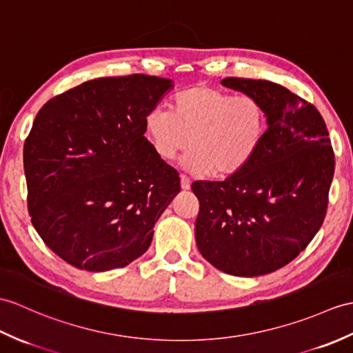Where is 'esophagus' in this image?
Wrapping results in <instances>:
<instances>
[{
	"label": "esophagus",
	"instance_id": "1",
	"mask_svg": "<svg viewBox=\"0 0 353 353\" xmlns=\"http://www.w3.org/2000/svg\"><path fill=\"white\" fill-rule=\"evenodd\" d=\"M180 186H182L183 191H188L191 188V180L182 174V176H180Z\"/></svg>",
	"mask_w": 353,
	"mask_h": 353
}]
</instances>
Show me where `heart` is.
<instances>
[{
  "label": "heart",
  "mask_w": 353,
  "mask_h": 353,
  "mask_svg": "<svg viewBox=\"0 0 353 353\" xmlns=\"http://www.w3.org/2000/svg\"><path fill=\"white\" fill-rule=\"evenodd\" d=\"M145 134L159 158L171 161L188 145L183 167L195 174L230 177L259 153L268 130L263 103L208 85H194L174 96L171 111L153 108Z\"/></svg>",
  "instance_id": "1"
}]
</instances>
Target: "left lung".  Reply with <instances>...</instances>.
<instances>
[{"label":"left lung","mask_w":353,"mask_h":353,"mask_svg":"<svg viewBox=\"0 0 353 353\" xmlns=\"http://www.w3.org/2000/svg\"><path fill=\"white\" fill-rule=\"evenodd\" d=\"M221 84L263 103L268 130L239 173L192 183L200 201L195 242L225 274L266 275L290 263L323 224L335 168L331 139L321 112L285 87L245 78Z\"/></svg>","instance_id":"obj_1"}]
</instances>
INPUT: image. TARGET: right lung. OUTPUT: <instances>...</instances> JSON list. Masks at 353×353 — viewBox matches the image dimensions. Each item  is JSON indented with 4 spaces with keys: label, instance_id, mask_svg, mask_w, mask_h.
<instances>
[{
    "label": "right lung",
    "instance_id": "obj_1",
    "mask_svg": "<svg viewBox=\"0 0 353 353\" xmlns=\"http://www.w3.org/2000/svg\"><path fill=\"white\" fill-rule=\"evenodd\" d=\"M173 87L149 75L92 79L37 112L23 145L28 212L69 265L105 272L149 250L180 179L147 141L144 121Z\"/></svg>",
    "mask_w": 353,
    "mask_h": 353
}]
</instances>
